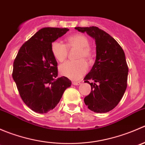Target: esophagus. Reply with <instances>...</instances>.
<instances>
[{
    "label": "esophagus",
    "instance_id": "1",
    "mask_svg": "<svg viewBox=\"0 0 145 145\" xmlns=\"http://www.w3.org/2000/svg\"><path fill=\"white\" fill-rule=\"evenodd\" d=\"M72 84L74 85V86H79V85H81V82L80 81H73Z\"/></svg>",
    "mask_w": 145,
    "mask_h": 145
}]
</instances>
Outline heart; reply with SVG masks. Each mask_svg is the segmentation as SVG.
<instances>
[{
    "label": "heart",
    "mask_w": 145,
    "mask_h": 145,
    "mask_svg": "<svg viewBox=\"0 0 145 145\" xmlns=\"http://www.w3.org/2000/svg\"><path fill=\"white\" fill-rule=\"evenodd\" d=\"M89 39L83 34H74L67 39V44L59 40H55L51 44V52L54 57L62 62L68 55V49L78 48L77 61H67L59 67L61 74L72 80H78L87 71L88 66L85 59H89L93 56V50L89 46Z\"/></svg>",
    "instance_id": "1"
}]
</instances>
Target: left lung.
<instances>
[{"label":"left lung","mask_w":145,"mask_h":145,"mask_svg":"<svg viewBox=\"0 0 145 145\" xmlns=\"http://www.w3.org/2000/svg\"><path fill=\"white\" fill-rule=\"evenodd\" d=\"M95 39L96 59L84 78L91 86V92L84 98L89 109L106 113L116 107L127 88L128 67L125 53L116 40L97 27H75ZM93 80L94 83H90Z\"/></svg>","instance_id":"obj_1"}]
</instances>
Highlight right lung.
Masks as SVG:
<instances>
[{"instance_id":"obj_1","label":"right lung","mask_w":145,"mask_h":145,"mask_svg":"<svg viewBox=\"0 0 145 145\" xmlns=\"http://www.w3.org/2000/svg\"><path fill=\"white\" fill-rule=\"evenodd\" d=\"M69 31L67 28H43L24 43L13 63L12 78L23 102L36 113L53 109L71 82L57 77V62L51 44Z\"/></svg>"}]
</instances>
